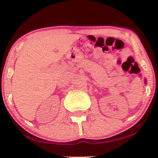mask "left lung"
Returning a JSON list of instances; mask_svg holds the SVG:
<instances>
[{
	"mask_svg": "<svg viewBox=\"0 0 158 158\" xmlns=\"http://www.w3.org/2000/svg\"><path fill=\"white\" fill-rule=\"evenodd\" d=\"M145 80H146V79H145ZM146 81H145V82H146Z\"/></svg>",
	"mask_w": 158,
	"mask_h": 158,
	"instance_id": "left-lung-1",
	"label": "left lung"
}]
</instances>
